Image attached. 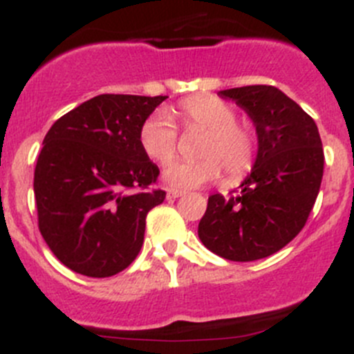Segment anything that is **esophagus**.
Instances as JSON below:
<instances>
[{"label": "esophagus", "mask_w": 354, "mask_h": 354, "mask_svg": "<svg viewBox=\"0 0 354 354\" xmlns=\"http://www.w3.org/2000/svg\"><path fill=\"white\" fill-rule=\"evenodd\" d=\"M184 194V191H178V189H167V198L169 199H177L178 196Z\"/></svg>", "instance_id": "34e87169"}]
</instances>
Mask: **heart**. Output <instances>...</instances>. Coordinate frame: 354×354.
I'll use <instances>...</instances> for the list:
<instances>
[{"instance_id": "b5f03b06", "label": "heart", "mask_w": 354, "mask_h": 354, "mask_svg": "<svg viewBox=\"0 0 354 354\" xmlns=\"http://www.w3.org/2000/svg\"><path fill=\"white\" fill-rule=\"evenodd\" d=\"M187 129L206 131L199 146V160H174L163 169V182L170 187L194 189L216 180L222 167L230 178L251 170L257 156V134L246 122L236 120L230 103L216 96H194L177 108ZM142 151L158 163L169 162L177 148V127L163 110H156L139 129Z\"/></svg>"}]
</instances>
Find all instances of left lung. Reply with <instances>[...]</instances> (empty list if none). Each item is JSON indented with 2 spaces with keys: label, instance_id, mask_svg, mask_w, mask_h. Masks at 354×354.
I'll return each mask as SVG.
<instances>
[{
  "label": "left lung",
  "instance_id": "obj_1",
  "mask_svg": "<svg viewBox=\"0 0 354 354\" xmlns=\"http://www.w3.org/2000/svg\"><path fill=\"white\" fill-rule=\"evenodd\" d=\"M253 120L258 153L237 196L212 194L198 225L201 243L230 261L277 253L306 223L324 176V148L313 118L274 86L220 91Z\"/></svg>",
  "mask_w": 354,
  "mask_h": 354
}]
</instances>
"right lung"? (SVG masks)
I'll use <instances>...</instances> for the list:
<instances>
[{"mask_svg": "<svg viewBox=\"0 0 354 354\" xmlns=\"http://www.w3.org/2000/svg\"><path fill=\"white\" fill-rule=\"evenodd\" d=\"M169 96L100 94L58 118L34 172L37 222L55 257L87 277L127 268L145 241L146 215L165 191L139 145L142 122Z\"/></svg>", "mask_w": 354, "mask_h": 354, "instance_id": "add662e5", "label": "right lung"}]
</instances>
